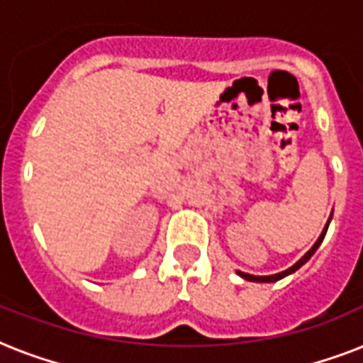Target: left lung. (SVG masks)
I'll return each instance as SVG.
<instances>
[{
	"mask_svg": "<svg viewBox=\"0 0 363 363\" xmlns=\"http://www.w3.org/2000/svg\"><path fill=\"white\" fill-rule=\"evenodd\" d=\"M330 222H332V215H330V218H328L326 226H324V230H322V233H320V238L316 239L315 245H313V247H311L309 250H307V252H305L303 256H301V258H299L298 262H296V264L292 265V267H288V269L281 271V273H275V275L259 277V275H250V273H245V271H238V275L242 277L245 281H250V282H277V281H281V279H284V277L292 275V273H296V271H298L299 267H301V265L307 264V262H309V259H311V256H313V254L316 252V248L320 247L322 241H324V238H326V232H328V226H330Z\"/></svg>",
	"mask_w": 363,
	"mask_h": 363,
	"instance_id": "8db88e82",
	"label": "left lung"
}]
</instances>
